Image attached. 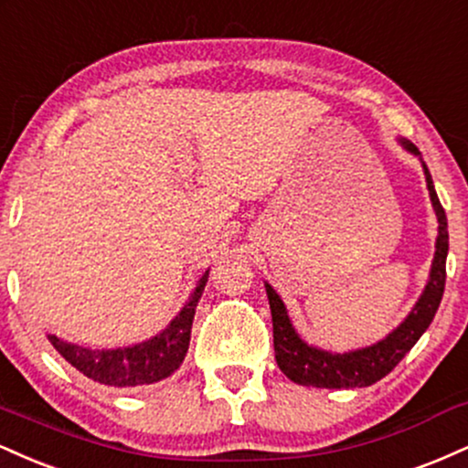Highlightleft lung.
I'll use <instances>...</instances> for the list:
<instances>
[{
	"instance_id": "8db88e82",
	"label": "left lung",
	"mask_w": 468,
	"mask_h": 468,
	"mask_svg": "<svg viewBox=\"0 0 468 468\" xmlns=\"http://www.w3.org/2000/svg\"><path fill=\"white\" fill-rule=\"evenodd\" d=\"M408 151L419 155V148L411 142H403ZM425 177L427 188L433 203V210L438 217V240H436V256H433V265L430 273V282H427L425 293L416 302V306L394 333H389L383 342H378L370 348L353 350V353L333 355L326 350L313 348L306 346L298 337V333L291 326L287 309H284L280 295L269 284L267 298L271 306V322H273V350H276V361L280 370L287 375L293 383L311 388H366L377 383L378 378L397 367V364L410 353L411 346L420 339V335L430 328V324L436 315L438 306H441L444 293V280H447V251H449V232H447V214L438 199L436 188L430 170L425 164Z\"/></svg>"
}]
</instances>
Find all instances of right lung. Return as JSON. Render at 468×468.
I'll list each match as a JSON object with an SVG mask.
<instances>
[{"instance_id":"obj_1","label":"right lung","mask_w":468,"mask_h":468,"mask_svg":"<svg viewBox=\"0 0 468 468\" xmlns=\"http://www.w3.org/2000/svg\"><path fill=\"white\" fill-rule=\"evenodd\" d=\"M206 282L207 271L197 284L188 304L170 322L166 331L144 344L131 346V348L91 350L63 342L57 335H48V339L68 364L74 366L85 377L93 378V381L104 383V386L133 388L162 381L184 364V356L190 346V328L192 320H195L197 302L201 298Z\"/></svg>"}]
</instances>
